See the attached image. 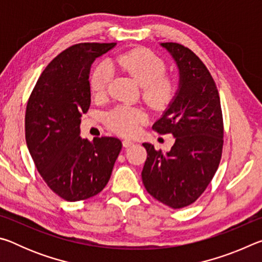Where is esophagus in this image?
Returning <instances> with one entry per match:
<instances>
[{"instance_id":"1","label":"esophagus","mask_w":262,"mask_h":262,"mask_svg":"<svg viewBox=\"0 0 262 262\" xmlns=\"http://www.w3.org/2000/svg\"><path fill=\"white\" fill-rule=\"evenodd\" d=\"M122 144H123V147H125V148H129L130 145L134 144V142L130 141V140H123Z\"/></svg>"}]
</instances>
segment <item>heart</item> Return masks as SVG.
I'll return each instance as SVG.
<instances>
[{"instance_id": "b5f03b06", "label": "heart", "mask_w": 262, "mask_h": 262, "mask_svg": "<svg viewBox=\"0 0 262 262\" xmlns=\"http://www.w3.org/2000/svg\"><path fill=\"white\" fill-rule=\"evenodd\" d=\"M111 66L129 75L141 85L142 99L150 108L162 111L173 100L177 84L173 77L166 75V63L148 50H133L115 56ZM112 78L108 64L100 63L95 68L90 78L91 92L96 98L107 94ZM145 120L143 111L130 106H117L107 114V125L113 132L123 136L135 135L141 123Z\"/></svg>"}]
</instances>
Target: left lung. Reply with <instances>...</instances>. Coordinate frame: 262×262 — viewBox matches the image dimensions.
<instances>
[{
  "label": "left lung",
  "mask_w": 262,
  "mask_h": 262,
  "mask_svg": "<svg viewBox=\"0 0 262 262\" xmlns=\"http://www.w3.org/2000/svg\"><path fill=\"white\" fill-rule=\"evenodd\" d=\"M161 45L174 59L180 78L173 101L152 129L172 134L176 142L166 154L143 143L148 157L142 181L156 200L179 209L201 196L219 168L223 115L214 78L199 56L180 43Z\"/></svg>",
  "instance_id": "left-lung-1"
}]
</instances>
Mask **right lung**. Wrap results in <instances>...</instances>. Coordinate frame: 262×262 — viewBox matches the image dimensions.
<instances>
[{"label": "right lung", "mask_w": 262, "mask_h": 262, "mask_svg": "<svg viewBox=\"0 0 262 262\" xmlns=\"http://www.w3.org/2000/svg\"><path fill=\"white\" fill-rule=\"evenodd\" d=\"M117 42L70 46L48 63L25 112V139L34 165L53 192L67 201L95 196L107 185L122 143L117 137L81 139L79 123L91 103L94 61Z\"/></svg>", "instance_id": "right-lung-1"}]
</instances>
